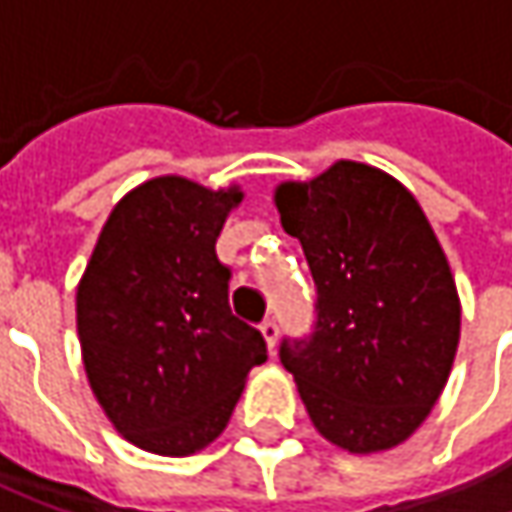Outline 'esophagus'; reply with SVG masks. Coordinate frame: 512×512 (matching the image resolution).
<instances>
[{"label": "esophagus", "instance_id": "34e87169", "mask_svg": "<svg viewBox=\"0 0 512 512\" xmlns=\"http://www.w3.org/2000/svg\"><path fill=\"white\" fill-rule=\"evenodd\" d=\"M260 335H263V341H266V347L272 353L275 350V341H278V323L275 320H263L260 323Z\"/></svg>", "mask_w": 512, "mask_h": 512}]
</instances>
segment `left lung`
<instances>
[{"instance_id":"obj_1","label":"left lung","mask_w":512,"mask_h":512,"mask_svg":"<svg viewBox=\"0 0 512 512\" xmlns=\"http://www.w3.org/2000/svg\"><path fill=\"white\" fill-rule=\"evenodd\" d=\"M272 201L317 284V332L281 344L305 412L335 448L403 445L442 397L460 347V293L418 198L388 171L338 159Z\"/></svg>"}]
</instances>
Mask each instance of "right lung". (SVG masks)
<instances>
[{
    "instance_id": "obj_1",
    "label": "right lung",
    "mask_w": 512,
    "mask_h": 512,
    "mask_svg": "<svg viewBox=\"0 0 512 512\" xmlns=\"http://www.w3.org/2000/svg\"><path fill=\"white\" fill-rule=\"evenodd\" d=\"M240 183L162 174L109 213L76 284L88 385L112 427L142 451L189 457L228 427L263 335L231 314L216 237Z\"/></svg>"
}]
</instances>
